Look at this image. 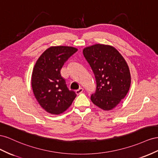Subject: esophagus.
<instances>
[{"label": "esophagus", "instance_id": "34e87169", "mask_svg": "<svg viewBox=\"0 0 158 158\" xmlns=\"http://www.w3.org/2000/svg\"><path fill=\"white\" fill-rule=\"evenodd\" d=\"M83 91V88H79V89L76 90L75 93H76L77 94H81V93H82Z\"/></svg>", "mask_w": 158, "mask_h": 158}]
</instances>
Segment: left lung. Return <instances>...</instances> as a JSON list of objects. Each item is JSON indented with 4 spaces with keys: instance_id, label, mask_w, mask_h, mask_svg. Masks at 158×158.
Here are the masks:
<instances>
[{
    "instance_id": "obj_1",
    "label": "left lung",
    "mask_w": 158,
    "mask_h": 158,
    "mask_svg": "<svg viewBox=\"0 0 158 158\" xmlns=\"http://www.w3.org/2000/svg\"><path fill=\"white\" fill-rule=\"evenodd\" d=\"M83 56L96 80V91L91 100L105 110L119 104L128 93L131 77L124 57L112 46L95 44L84 48Z\"/></svg>"
}]
</instances>
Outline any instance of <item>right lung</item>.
Listing matches in <instances>:
<instances>
[{
    "label": "right lung",
    "mask_w": 158,
    "mask_h": 158,
    "mask_svg": "<svg viewBox=\"0 0 158 158\" xmlns=\"http://www.w3.org/2000/svg\"><path fill=\"white\" fill-rule=\"evenodd\" d=\"M77 51L69 46H52L38 58L31 75L34 96L43 109L52 114H60L71 106L77 94L67 87L61 75L66 61Z\"/></svg>",
    "instance_id": "right-lung-1"
}]
</instances>
